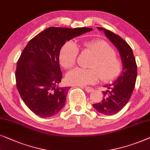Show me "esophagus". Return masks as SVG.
<instances>
[{"instance_id": "esophagus-1", "label": "esophagus", "mask_w": 150, "mask_h": 150, "mask_svg": "<svg viewBox=\"0 0 150 150\" xmlns=\"http://www.w3.org/2000/svg\"><path fill=\"white\" fill-rule=\"evenodd\" d=\"M84 89H85V91H86L87 93L92 92V91H93V88H91V87H89V86H86V87L84 88Z\"/></svg>"}]
</instances>
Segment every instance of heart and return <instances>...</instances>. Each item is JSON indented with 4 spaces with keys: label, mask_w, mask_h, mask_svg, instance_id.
I'll return each mask as SVG.
<instances>
[{
    "label": "heart",
    "mask_w": 150,
    "mask_h": 150,
    "mask_svg": "<svg viewBox=\"0 0 150 150\" xmlns=\"http://www.w3.org/2000/svg\"><path fill=\"white\" fill-rule=\"evenodd\" d=\"M82 49L95 56L90 65L89 70L76 68L67 75V81L73 85L84 86L93 84L100 79L108 82L115 80L120 74L122 64L115 55L114 49L105 40H93L81 44ZM79 47L74 42L68 41L59 52V62L65 69L72 68L76 64Z\"/></svg>",
    "instance_id": "1"
}]
</instances>
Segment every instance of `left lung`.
Wrapping results in <instances>:
<instances>
[{"label": "left lung", "mask_w": 150, "mask_h": 150, "mask_svg": "<svg viewBox=\"0 0 150 150\" xmlns=\"http://www.w3.org/2000/svg\"><path fill=\"white\" fill-rule=\"evenodd\" d=\"M98 29L103 30L105 36L116 47L122 61L121 75L116 81L105 86L108 90L102 92V101L93 105L101 114L112 116L120 111L131 98L135 86L137 66L132 49L125 40L109 30L100 27Z\"/></svg>", "instance_id": "obj_1"}]
</instances>
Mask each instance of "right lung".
Returning <instances> with one entry per match:
<instances>
[{
	"instance_id": "obj_1",
	"label": "right lung",
	"mask_w": 150,
	"mask_h": 150,
	"mask_svg": "<svg viewBox=\"0 0 150 150\" xmlns=\"http://www.w3.org/2000/svg\"><path fill=\"white\" fill-rule=\"evenodd\" d=\"M90 28L51 27L31 39L17 61L16 86L28 108L38 116L57 114L70 87L60 86L59 52L66 41L91 31Z\"/></svg>"
}]
</instances>
